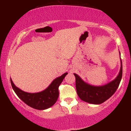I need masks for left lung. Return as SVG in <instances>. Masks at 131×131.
Here are the masks:
<instances>
[{"mask_svg": "<svg viewBox=\"0 0 131 131\" xmlns=\"http://www.w3.org/2000/svg\"><path fill=\"white\" fill-rule=\"evenodd\" d=\"M76 78V88L77 94L81 100L92 104H100L108 100L115 94L118 89L123 75V66L115 80L103 86H93L84 82L78 74Z\"/></svg>", "mask_w": 131, "mask_h": 131, "instance_id": "8db88e82", "label": "left lung"}]
</instances>
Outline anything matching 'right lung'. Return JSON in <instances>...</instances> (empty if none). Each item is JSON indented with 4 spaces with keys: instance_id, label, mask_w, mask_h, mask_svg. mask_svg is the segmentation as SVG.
Listing matches in <instances>:
<instances>
[{
    "instance_id": "right-lung-1",
    "label": "right lung",
    "mask_w": 131,
    "mask_h": 131,
    "mask_svg": "<svg viewBox=\"0 0 131 131\" xmlns=\"http://www.w3.org/2000/svg\"><path fill=\"white\" fill-rule=\"evenodd\" d=\"M67 74L65 73L56 78L44 91L33 94L26 92L16 88L11 79L10 82L13 91L23 102L33 108L42 110L51 107L57 102L59 95L58 88Z\"/></svg>"
}]
</instances>
